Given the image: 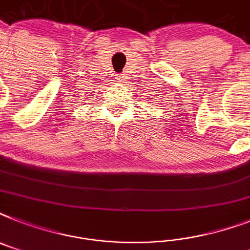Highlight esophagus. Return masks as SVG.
<instances>
[{
    "label": "esophagus",
    "mask_w": 250,
    "mask_h": 250,
    "mask_svg": "<svg viewBox=\"0 0 250 250\" xmlns=\"http://www.w3.org/2000/svg\"><path fill=\"white\" fill-rule=\"evenodd\" d=\"M117 79H118V82H123V79H125V77H123V76H118V77H117Z\"/></svg>",
    "instance_id": "1"
}]
</instances>
